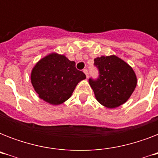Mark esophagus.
<instances>
[{
	"instance_id": "1",
	"label": "esophagus",
	"mask_w": 158,
	"mask_h": 158,
	"mask_svg": "<svg viewBox=\"0 0 158 158\" xmlns=\"http://www.w3.org/2000/svg\"><path fill=\"white\" fill-rule=\"evenodd\" d=\"M84 73L85 74V75H86L87 78H89V71H88L87 69H84Z\"/></svg>"
}]
</instances>
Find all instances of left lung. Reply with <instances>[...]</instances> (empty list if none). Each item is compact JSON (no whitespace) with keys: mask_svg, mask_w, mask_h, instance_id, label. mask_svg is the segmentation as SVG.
Masks as SVG:
<instances>
[{"mask_svg":"<svg viewBox=\"0 0 158 158\" xmlns=\"http://www.w3.org/2000/svg\"><path fill=\"white\" fill-rule=\"evenodd\" d=\"M94 65L99 76L90 78L89 84L99 103L107 108H115L130 98L137 85V78L129 64L115 56L97 57Z\"/></svg>","mask_w":158,"mask_h":158,"instance_id":"8db88e82","label":"left lung"}]
</instances>
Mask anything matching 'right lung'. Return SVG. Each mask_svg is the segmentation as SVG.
Segmentation results:
<instances>
[{
    "instance_id": "right-lung-1",
    "label": "right lung",
    "mask_w": 158,
    "mask_h": 158,
    "mask_svg": "<svg viewBox=\"0 0 158 158\" xmlns=\"http://www.w3.org/2000/svg\"><path fill=\"white\" fill-rule=\"evenodd\" d=\"M84 79L86 75L76 69L75 62L57 53L41 59L31 73V83L36 93L52 105L68 100L78 83Z\"/></svg>"
}]
</instances>
